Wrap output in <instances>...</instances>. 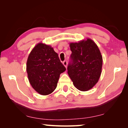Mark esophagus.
I'll list each match as a JSON object with an SVG mask.
<instances>
[{
  "instance_id": "34e87169",
  "label": "esophagus",
  "mask_w": 128,
  "mask_h": 128,
  "mask_svg": "<svg viewBox=\"0 0 128 128\" xmlns=\"http://www.w3.org/2000/svg\"><path fill=\"white\" fill-rule=\"evenodd\" d=\"M63 64H64V67H65L66 68H67V65H68V62H67V61H66V60L64 61V62H63Z\"/></svg>"
}]
</instances>
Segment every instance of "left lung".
I'll list each match as a JSON object with an SVG mask.
<instances>
[{"instance_id":"1","label":"left lung","mask_w":128,"mask_h":128,"mask_svg":"<svg viewBox=\"0 0 128 128\" xmlns=\"http://www.w3.org/2000/svg\"><path fill=\"white\" fill-rule=\"evenodd\" d=\"M71 62L68 73L73 85L86 92L92 89L100 78L102 57L97 44L90 38L70 43Z\"/></svg>"}]
</instances>
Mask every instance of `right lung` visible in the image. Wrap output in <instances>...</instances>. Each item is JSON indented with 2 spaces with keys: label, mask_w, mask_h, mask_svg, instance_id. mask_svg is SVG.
<instances>
[{
  "label": "right lung",
  "mask_w": 128,
  "mask_h": 128,
  "mask_svg": "<svg viewBox=\"0 0 128 128\" xmlns=\"http://www.w3.org/2000/svg\"><path fill=\"white\" fill-rule=\"evenodd\" d=\"M27 72L30 83L41 95L52 93L66 68L50 45L42 42L34 47L28 57Z\"/></svg>",
  "instance_id": "1"
}]
</instances>
